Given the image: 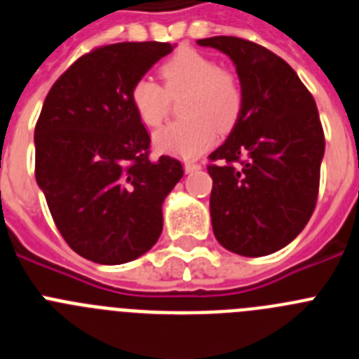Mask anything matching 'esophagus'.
<instances>
[{
  "label": "esophagus",
  "instance_id": "obj_1",
  "mask_svg": "<svg viewBox=\"0 0 359 359\" xmlns=\"http://www.w3.org/2000/svg\"><path fill=\"white\" fill-rule=\"evenodd\" d=\"M201 169V165L199 163H194V161H187L185 163V172L190 174V172H196V170Z\"/></svg>",
  "mask_w": 359,
  "mask_h": 359
}]
</instances>
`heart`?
<instances>
[{
  "label": "heart",
  "instance_id": "heart-1",
  "mask_svg": "<svg viewBox=\"0 0 359 359\" xmlns=\"http://www.w3.org/2000/svg\"><path fill=\"white\" fill-rule=\"evenodd\" d=\"M163 88L149 77L133 84L131 106L147 128H158L169 111V97L185 95L180 102V122L154 135L158 151L180 158H196L215 142V128L226 131L243 106L239 77L215 65L205 53L185 48L160 66Z\"/></svg>",
  "mask_w": 359,
  "mask_h": 359
}]
</instances>
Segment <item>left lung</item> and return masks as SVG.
Instances as JSON below:
<instances>
[{
	"instance_id": "left-lung-1",
	"label": "left lung",
	"mask_w": 359,
	"mask_h": 359,
	"mask_svg": "<svg viewBox=\"0 0 359 359\" xmlns=\"http://www.w3.org/2000/svg\"><path fill=\"white\" fill-rule=\"evenodd\" d=\"M236 65L243 106L212 152L210 217L221 246L262 257L290 244L315 210L325 138L315 98L284 59L241 37L199 39Z\"/></svg>"
}]
</instances>
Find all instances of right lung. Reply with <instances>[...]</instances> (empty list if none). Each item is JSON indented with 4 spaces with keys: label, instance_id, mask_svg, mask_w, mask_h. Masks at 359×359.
<instances>
[{
    "label": "right lung",
    "instance_id": "1",
    "mask_svg": "<svg viewBox=\"0 0 359 359\" xmlns=\"http://www.w3.org/2000/svg\"><path fill=\"white\" fill-rule=\"evenodd\" d=\"M172 48L158 41L95 48L44 98L34 133L37 185L69 248L88 261H135L161 233V205L183 167L149 158L151 136L129 93Z\"/></svg>",
    "mask_w": 359,
    "mask_h": 359
}]
</instances>
